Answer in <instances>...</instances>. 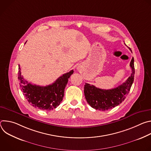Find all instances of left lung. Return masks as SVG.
Wrapping results in <instances>:
<instances>
[{
    "instance_id": "left-lung-1",
    "label": "left lung",
    "mask_w": 151,
    "mask_h": 151,
    "mask_svg": "<svg viewBox=\"0 0 151 151\" xmlns=\"http://www.w3.org/2000/svg\"><path fill=\"white\" fill-rule=\"evenodd\" d=\"M130 50L132 51L130 48ZM130 66L132 74L122 84L110 90H103L86 83L84 85V95L88 103L93 108L99 111H107L119 105L126 98L134 81V65L133 57Z\"/></svg>"
}]
</instances>
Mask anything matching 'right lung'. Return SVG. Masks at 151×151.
<instances>
[{"instance_id": "1", "label": "right lung", "mask_w": 151, "mask_h": 151, "mask_svg": "<svg viewBox=\"0 0 151 151\" xmlns=\"http://www.w3.org/2000/svg\"><path fill=\"white\" fill-rule=\"evenodd\" d=\"M18 69V78L20 88L26 99L33 107L44 111L52 110L60 104L68 79L73 73L72 70L60 76L52 84L42 87L28 82L21 75L19 66Z\"/></svg>"}]
</instances>
